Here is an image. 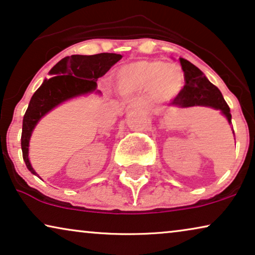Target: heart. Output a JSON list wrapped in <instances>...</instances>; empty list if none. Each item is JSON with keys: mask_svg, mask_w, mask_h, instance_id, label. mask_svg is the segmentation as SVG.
Listing matches in <instances>:
<instances>
[{"mask_svg": "<svg viewBox=\"0 0 255 255\" xmlns=\"http://www.w3.org/2000/svg\"><path fill=\"white\" fill-rule=\"evenodd\" d=\"M183 72L176 64L159 60H141L122 67L117 73L121 92L131 93L147 88L153 94L174 95L183 85Z\"/></svg>", "mask_w": 255, "mask_h": 255, "instance_id": "1", "label": "heart"}]
</instances>
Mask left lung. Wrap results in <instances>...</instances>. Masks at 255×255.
I'll return each instance as SVG.
<instances>
[{"label": "left lung", "mask_w": 255, "mask_h": 255, "mask_svg": "<svg viewBox=\"0 0 255 255\" xmlns=\"http://www.w3.org/2000/svg\"><path fill=\"white\" fill-rule=\"evenodd\" d=\"M180 62L183 71L184 86L172 101L173 106L180 108L194 106L211 107L214 109L221 110L228 118L229 123H231L230 108L217 87L212 85L203 73L191 62L183 58H180Z\"/></svg>", "instance_id": "obj_1"}]
</instances>
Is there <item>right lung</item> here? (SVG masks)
Wrapping results in <instances>:
<instances>
[{"label": "right lung", "mask_w": 255, "mask_h": 255, "mask_svg": "<svg viewBox=\"0 0 255 255\" xmlns=\"http://www.w3.org/2000/svg\"><path fill=\"white\" fill-rule=\"evenodd\" d=\"M121 54L99 53L94 55H71L61 59L50 71L51 78L45 80L31 97L23 118L22 145L23 159L27 169L34 172L29 161V140L38 121L64 101L96 89L97 79L103 76L117 61Z\"/></svg>", "instance_id": "1"}]
</instances>
